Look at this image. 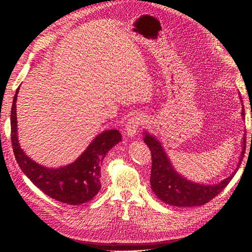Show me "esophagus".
Segmentation results:
<instances>
[{
    "instance_id": "34e87169",
    "label": "esophagus",
    "mask_w": 252,
    "mask_h": 252,
    "mask_svg": "<svg viewBox=\"0 0 252 252\" xmlns=\"http://www.w3.org/2000/svg\"><path fill=\"white\" fill-rule=\"evenodd\" d=\"M144 123V118L141 114H133L132 117L128 119L126 123V134L129 138H133V136L139 132V128Z\"/></svg>"
}]
</instances>
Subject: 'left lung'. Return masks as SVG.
Masks as SVG:
<instances>
[{"instance_id":"obj_1","label":"left lung","mask_w":252,"mask_h":252,"mask_svg":"<svg viewBox=\"0 0 252 252\" xmlns=\"http://www.w3.org/2000/svg\"><path fill=\"white\" fill-rule=\"evenodd\" d=\"M241 102H243L242 98ZM242 119L245 120L244 107H242ZM245 135L246 134L243 135L242 151L239 157V162L236 164L232 173L229 177L218 183V184L205 185L187 180L175 170L162 144L159 143L156 136L145 131L144 142L149 147L152 158L150 174V185L152 191L164 203L177 206V207H192V206H202L208 203L222 191L238 171L246 149Z\"/></svg>"}]
</instances>
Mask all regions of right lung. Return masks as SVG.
I'll use <instances>...</instances> for the list:
<instances>
[{
  "label": "right lung",
  "mask_w": 252,
  "mask_h": 252,
  "mask_svg": "<svg viewBox=\"0 0 252 252\" xmlns=\"http://www.w3.org/2000/svg\"><path fill=\"white\" fill-rule=\"evenodd\" d=\"M17 89L10 114L11 143L13 154L21 170L42 191L56 201L69 205L84 204L101 189V165L107 152L122 141L117 129H110L96 135L85 151L71 164L60 168H48L37 164L23 150L18 139Z\"/></svg>",
  "instance_id": "right-lung-1"
}]
</instances>
